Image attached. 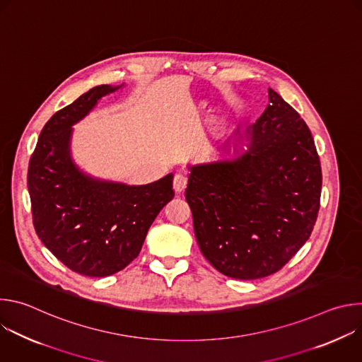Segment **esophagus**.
Segmentation results:
<instances>
[{
	"mask_svg": "<svg viewBox=\"0 0 362 362\" xmlns=\"http://www.w3.org/2000/svg\"><path fill=\"white\" fill-rule=\"evenodd\" d=\"M187 186V177L182 173H177L173 179V189L176 193H182Z\"/></svg>",
	"mask_w": 362,
	"mask_h": 362,
	"instance_id": "obj_1",
	"label": "esophagus"
}]
</instances>
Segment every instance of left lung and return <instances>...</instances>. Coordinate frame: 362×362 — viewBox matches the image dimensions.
<instances>
[{"mask_svg": "<svg viewBox=\"0 0 362 362\" xmlns=\"http://www.w3.org/2000/svg\"><path fill=\"white\" fill-rule=\"evenodd\" d=\"M233 160L192 166L186 200L197 245L233 279L278 272L311 236L322 187L311 130L272 88Z\"/></svg>", "mask_w": 362, "mask_h": 362, "instance_id": "1", "label": "left lung"}]
</instances>
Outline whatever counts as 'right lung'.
<instances>
[{
  "label": "right lung",
  "mask_w": 362,
  "mask_h": 362,
  "mask_svg": "<svg viewBox=\"0 0 362 362\" xmlns=\"http://www.w3.org/2000/svg\"><path fill=\"white\" fill-rule=\"evenodd\" d=\"M120 87H93L51 117L27 175L37 236L67 268L94 278L113 275L136 259L150 225L175 196L172 173L127 186L93 179L71 160V126Z\"/></svg>",
  "instance_id": "1"
}]
</instances>
